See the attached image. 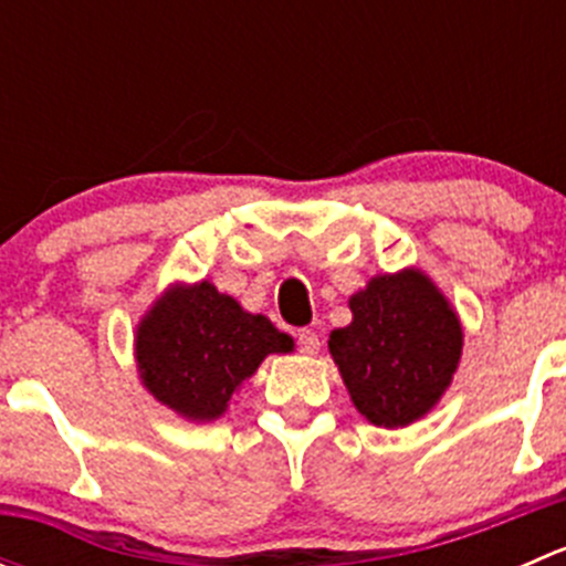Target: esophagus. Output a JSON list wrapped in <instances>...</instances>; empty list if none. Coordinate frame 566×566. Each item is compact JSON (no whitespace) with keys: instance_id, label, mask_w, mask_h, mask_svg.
Masks as SVG:
<instances>
[{"instance_id":"obj_1","label":"esophagus","mask_w":566,"mask_h":566,"mask_svg":"<svg viewBox=\"0 0 566 566\" xmlns=\"http://www.w3.org/2000/svg\"><path fill=\"white\" fill-rule=\"evenodd\" d=\"M298 347L304 356H315L319 350V336L312 328H301L298 331Z\"/></svg>"}]
</instances>
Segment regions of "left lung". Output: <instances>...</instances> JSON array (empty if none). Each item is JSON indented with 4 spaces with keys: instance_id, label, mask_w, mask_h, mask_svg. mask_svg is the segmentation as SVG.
Returning <instances> with one entry per match:
<instances>
[{
    "instance_id": "1",
    "label": "left lung",
    "mask_w": 566,
    "mask_h": 566,
    "mask_svg": "<svg viewBox=\"0 0 566 566\" xmlns=\"http://www.w3.org/2000/svg\"><path fill=\"white\" fill-rule=\"evenodd\" d=\"M353 323L328 350L358 413L375 427H408L430 413L458 373L462 325L419 268L369 279L350 295Z\"/></svg>"
}]
</instances>
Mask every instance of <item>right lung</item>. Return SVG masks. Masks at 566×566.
<instances>
[{"label": "right lung", "instance_id": "right-lung-1", "mask_svg": "<svg viewBox=\"0 0 566 566\" xmlns=\"http://www.w3.org/2000/svg\"><path fill=\"white\" fill-rule=\"evenodd\" d=\"M134 345L145 389L188 421L219 419L265 356L295 347L210 282L172 284L136 325Z\"/></svg>", "mask_w": 566, "mask_h": 566}]
</instances>
